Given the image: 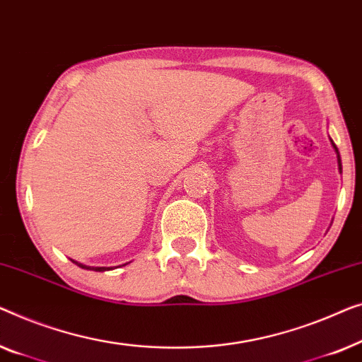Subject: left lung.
Here are the masks:
<instances>
[{
	"label": "left lung",
	"instance_id": "1",
	"mask_svg": "<svg viewBox=\"0 0 362 362\" xmlns=\"http://www.w3.org/2000/svg\"><path fill=\"white\" fill-rule=\"evenodd\" d=\"M329 141H332V146H333V149H334V152H336V159H338V170H339V174H341V172H343V167H341V157H339V151H338V147L334 146L333 139H329Z\"/></svg>",
	"mask_w": 362,
	"mask_h": 362
}]
</instances>
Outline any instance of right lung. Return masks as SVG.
Returning <instances> with one entry per match:
<instances>
[{"mask_svg":"<svg viewBox=\"0 0 362 362\" xmlns=\"http://www.w3.org/2000/svg\"><path fill=\"white\" fill-rule=\"evenodd\" d=\"M72 262L77 264V266L81 267V269H88V271H96V272H105V271H110V269H111V267H90V266H85V264H80L77 261H72Z\"/></svg>","mask_w":362,"mask_h":362,"instance_id":"right-lung-1","label":"right lung"}]
</instances>
